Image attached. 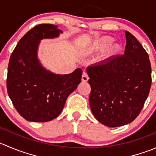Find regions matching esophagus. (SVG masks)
<instances>
[{"mask_svg": "<svg viewBox=\"0 0 156 156\" xmlns=\"http://www.w3.org/2000/svg\"><path fill=\"white\" fill-rule=\"evenodd\" d=\"M88 79H89V77H88L87 74L84 72L82 74V76H81V80H82V81H84V82H87Z\"/></svg>", "mask_w": 156, "mask_h": 156, "instance_id": "1", "label": "esophagus"}]
</instances>
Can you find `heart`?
<instances>
[{"label": "heart", "instance_id": "1", "mask_svg": "<svg viewBox=\"0 0 156 156\" xmlns=\"http://www.w3.org/2000/svg\"><path fill=\"white\" fill-rule=\"evenodd\" d=\"M113 41H114V39L112 37H109V36H105V37H103L102 38L93 42V43L89 46L88 50H89V51L102 50H103V49L106 48V47L108 46L109 44H111L113 42ZM121 49H122V47H121L120 44H112L110 47L108 52L109 54L112 55L118 54V53L121 51Z\"/></svg>", "mask_w": 156, "mask_h": 156}]
</instances>
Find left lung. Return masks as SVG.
Masks as SVG:
<instances>
[{"instance_id":"8db88e82","label":"left lung","mask_w":156,"mask_h":156,"mask_svg":"<svg viewBox=\"0 0 156 156\" xmlns=\"http://www.w3.org/2000/svg\"><path fill=\"white\" fill-rule=\"evenodd\" d=\"M123 55L113 56L88 66L89 97L94 117L115 127L133 122L144 106L152 83L149 56L137 39L125 31Z\"/></svg>"}]
</instances>
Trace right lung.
<instances>
[{
	"mask_svg": "<svg viewBox=\"0 0 156 156\" xmlns=\"http://www.w3.org/2000/svg\"><path fill=\"white\" fill-rule=\"evenodd\" d=\"M62 32L55 25H37L20 39L10 56L7 93L17 112L29 122L56 119L81 81V69L58 75L45 69L37 59L41 40L54 38Z\"/></svg>",
	"mask_w": 156,
	"mask_h": 156,
	"instance_id": "add662e5",
	"label": "right lung"
}]
</instances>
